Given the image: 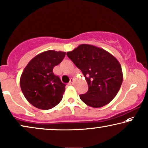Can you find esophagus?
Listing matches in <instances>:
<instances>
[{"label": "esophagus", "mask_w": 148, "mask_h": 148, "mask_svg": "<svg viewBox=\"0 0 148 148\" xmlns=\"http://www.w3.org/2000/svg\"><path fill=\"white\" fill-rule=\"evenodd\" d=\"M74 78H71L70 79V82H69V84L70 85H72L74 84Z\"/></svg>", "instance_id": "1"}]
</instances>
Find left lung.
Instances as JSON below:
<instances>
[{"instance_id": "1", "label": "left lung", "mask_w": 148, "mask_h": 148, "mask_svg": "<svg viewBox=\"0 0 148 148\" xmlns=\"http://www.w3.org/2000/svg\"><path fill=\"white\" fill-rule=\"evenodd\" d=\"M86 78L88 90L80 98L89 107L99 108L109 104L117 94L123 82L121 66L105 49L81 44L66 53Z\"/></svg>"}]
</instances>
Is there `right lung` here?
Returning <instances> with one entry per match:
<instances>
[{"instance_id": "1", "label": "right lung", "mask_w": 148, "mask_h": 148, "mask_svg": "<svg viewBox=\"0 0 148 148\" xmlns=\"http://www.w3.org/2000/svg\"><path fill=\"white\" fill-rule=\"evenodd\" d=\"M65 56L64 51H45L25 68L20 78L21 88L29 103L37 109H50L62 101L66 84L53 74V69Z\"/></svg>"}]
</instances>
